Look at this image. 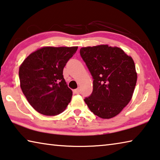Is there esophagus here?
<instances>
[{
  "instance_id": "34e87169",
  "label": "esophagus",
  "mask_w": 160,
  "mask_h": 160,
  "mask_svg": "<svg viewBox=\"0 0 160 160\" xmlns=\"http://www.w3.org/2000/svg\"><path fill=\"white\" fill-rule=\"evenodd\" d=\"M74 92H75V93H77V94L80 93V88H78L77 89L74 90Z\"/></svg>"
}]
</instances>
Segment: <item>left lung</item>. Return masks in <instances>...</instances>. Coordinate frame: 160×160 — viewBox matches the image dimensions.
<instances>
[{"mask_svg": "<svg viewBox=\"0 0 160 160\" xmlns=\"http://www.w3.org/2000/svg\"><path fill=\"white\" fill-rule=\"evenodd\" d=\"M80 53L93 79L92 92L84 99L88 107L102 119L118 115L130 102L136 85L132 58L108 45L82 48Z\"/></svg>", "mask_w": 160, "mask_h": 160, "instance_id": "left-lung-1", "label": "left lung"}]
</instances>
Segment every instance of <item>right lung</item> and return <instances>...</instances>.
<instances>
[{
    "label": "right lung",
    "mask_w": 160,
    "mask_h": 160,
    "mask_svg": "<svg viewBox=\"0 0 160 160\" xmlns=\"http://www.w3.org/2000/svg\"><path fill=\"white\" fill-rule=\"evenodd\" d=\"M78 47H44L28 56L19 68L21 88L30 105L44 115L65 110L72 92L63 78V68Z\"/></svg>",
    "instance_id": "1"
}]
</instances>
